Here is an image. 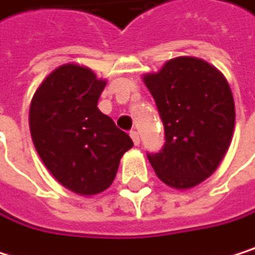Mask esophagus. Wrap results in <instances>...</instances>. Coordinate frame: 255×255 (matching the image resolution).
I'll return each mask as SVG.
<instances>
[{"instance_id": "esophagus-1", "label": "esophagus", "mask_w": 255, "mask_h": 255, "mask_svg": "<svg viewBox=\"0 0 255 255\" xmlns=\"http://www.w3.org/2000/svg\"><path fill=\"white\" fill-rule=\"evenodd\" d=\"M130 136H131L134 145H139V143H140V136H139V133H137L136 130H131V131H130Z\"/></svg>"}]
</instances>
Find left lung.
I'll return each instance as SVG.
<instances>
[{
	"label": "left lung",
	"mask_w": 255,
	"mask_h": 255,
	"mask_svg": "<svg viewBox=\"0 0 255 255\" xmlns=\"http://www.w3.org/2000/svg\"><path fill=\"white\" fill-rule=\"evenodd\" d=\"M145 83L164 125V145L146 154L157 176L187 190L209 178L226 155L235 128V101L224 76L208 62L170 59Z\"/></svg>",
	"instance_id": "left-lung-1"
}]
</instances>
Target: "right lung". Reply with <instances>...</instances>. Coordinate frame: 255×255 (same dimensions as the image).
Masks as SVG:
<instances>
[{
  "label": "right lung",
  "instance_id": "right-lung-1",
  "mask_svg": "<svg viewBox=\"0 0 255 255\" xmlns=\"http://www.w3.org/2000/svg\"><path fill=\"white\" fill-rule=\"evenodd\" d=\"M104 80L85 67L65 64L35 91L29 109L34 146L65 188L92 196L113 182L131 137L97 107Z\"/></svg>",
  "mask_w": 255,
  "mask_h": 255
}]
</instances>
